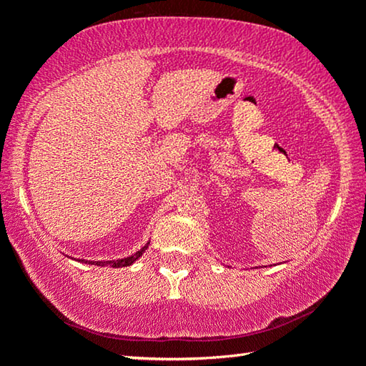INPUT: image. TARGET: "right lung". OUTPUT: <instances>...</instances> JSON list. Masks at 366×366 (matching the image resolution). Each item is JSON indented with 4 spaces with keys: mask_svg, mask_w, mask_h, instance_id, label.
<instances>
[{
    "mask_svg": "<svg viewBox=\"0 0 366 366\" xmlns=\"http://www.w3.org/2000/svg\"><path fill=\"white\" fill-rule=\"evenodd\" d=\"M148 245H150V240L142 247L139 252L132 253L131 257H126V258H119V259H109V262H86V259H79V262L82 263H89V264H97V266H111V268H124V266H131L134 264L137 259L144 255V252L148 249Z\"/></svg>",
    "mask_w": 366,
    "mask_h": 366,
    "instance_id": "right-lung-1",
    "label": "right lung"
}]
</instances>
